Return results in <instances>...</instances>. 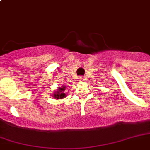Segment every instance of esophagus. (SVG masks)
<instances>
[{
	"label": "esophagus",
	"instance_id": "34e87169",
	"mask_svg": "<svg viewBox=\"0 0 150 150\" xmlns=\"http://www.w3.org/2000/svg\"><path fill=\"white\" fill-rule=\"evenodd\" d=\"M78 79L79 80V81H83V79L82 76H79V77L78 78Z\"/></svg>",
	"mask_w": 150,
	"mask_h": 150
}]
</instances>
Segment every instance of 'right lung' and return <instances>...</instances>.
<instances>
[{
    "label": "right lung",
    "instance_id": "right-lung-1",
    "mask_svg": "<svg viewBox=\"0 0 150 150\" xmlns=\"http://www.w3.org/2000/svg\"><path fill=\"white\" fill-rule=\"evenodd\" d=\"M64 90H65V87H61V88L57 90V93H54V98H57V99H62V98H64L66 97V94L64 93Z\"/></svg>",
    "mask_w": 150,
    "mask_h": 150
}]
</instances>
